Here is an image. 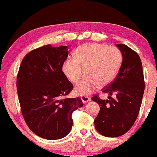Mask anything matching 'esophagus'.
<instances>
[{
  "label": "esophagus",
  "mask_w": 157,
  "mask_h": 157,
  "mask_svg": "<svg viewBox=\"0 0 157 157\" xmlns=\"http://www.w3.org/2000/svg\"><path fill=\"white\" fill-rule=\"evenodd\" d=\"M81 100L83 103H87V102L91 101V98L88 97L87 95H81Z\"/></svg>",
  "instance_id": "1"
}]
</instances>
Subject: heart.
Wrapping results in <instances>:
<instances>
[{
	"label": "heart",
	"mask_w": 157,
	"mask_h": 157,
	"mask_svg": "<svg viewBox=\"0 0 157 157\" xmlns=\"http://www.w3.org/2000/svg\"><path fill=\"white\" fill-rule=\"evenodd\" d=\"M122 61V52L115 46L99 43L81 45L63 65V71L68 80L77 83L84 73L83 80L76 86L80 94H89L95 86H105L113 81Z\"/></svg>",
	"instance_id": "1"
}]
</instances>
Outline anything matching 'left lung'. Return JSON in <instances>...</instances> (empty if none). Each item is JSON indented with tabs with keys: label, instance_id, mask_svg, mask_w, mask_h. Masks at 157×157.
<instances>
[{
	"label": "left lung",
	"instance_id": "obj_1",
	"mask_svg": "<svg viewBox=\"0 0 157 157\" xmlns=\"http://www.w3.org/2000/svg\"><path fill=\"white\" fill-rule=\"evenodd\" d=\"M116 46L122 52V63L114 80L102 90L109 95V100H101L97 95L92 97L100 107L95 128L108 137L122 136L130 130L137 118L145 90L140 56L125 44ZM113 93L114 98L111 97Z\"/></svg>",
	"mask_w": 157,
	"mask_h": 157
}]
</instances>
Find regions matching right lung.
<instances>
[{"instance_id":"obj_1","label":"right lung","mask_w":157,"mask_h":157,"mask_svg":"<svg viewBox=\"0 0 157 157\" xmlns=\"http://www.w3.org/2000/svg\"><path fill=\"white\" fill-rule=\"evenodd\" d=\"M68 49L67 46L46 45L32 50L23 57L17 73V95L25 122L46 140L68 135L72 112L83 105L80 97H66L73 89L62 71Z\"/></svg>"}]
</instances>
